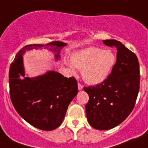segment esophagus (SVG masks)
<instances>
[{
    "mask_svg": "<svg viewBox=\"0 0 148 148\" xmlns=\"http://www.w3.org/2000/svg\"><path fill=\"white\" fill-rule=\"evenodd\" d=\"M83 88H84V86L82 85L81 84H80V83H78V89L79 90H82Z\"/></svg>",
    "mask_w": 148,
    "mask_h": 148,
    "instance_id": "esophagus-1",
    "label": "esophagus"
}]
</instances>
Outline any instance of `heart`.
Masks as SVG:
<instances>
[{
    "label": "heart",
    "instance_id": "heart-1",
    "mask_svg": "<svg viewBox=\"0 0 148 148\" xmlns=\"http://www.w3.org/2000/svg\"><path fill=\"white\" fill-rule=\"evenodd\" d=\"M74 66L82 70V77L89 84L102 83L109 76L116 63V56L110 50H103L99 48L89 47L78 51L71 56Z\"/></svg>",
    "mask_w": 148,
    "mask_h": 148
}]
</instances>
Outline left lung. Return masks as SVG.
Here are the masks:
<instances>
[{
    "mask_svg": "<svg viewBox=\"0 0 148 148\" xmlns=\"http://www.w3.org/2000/svg\"><path fill=\"white\" fill-rule=\"evenodd\" d=\"M103 43L116 48V61L111 73L102 83L85 86L89 95L86 114L89 125L95 130L116 127L132 111L139 91V63L134 53L116 40Z\"/></svg>",
    "mask_w": 148,
    "mask_h": 148,
    "instance_id": "8db88e82",
    "label": "left lung"
}]
</instances>
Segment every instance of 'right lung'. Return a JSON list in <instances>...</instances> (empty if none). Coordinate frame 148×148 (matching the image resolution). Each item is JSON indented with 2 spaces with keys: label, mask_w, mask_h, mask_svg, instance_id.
I'll return each mask as SVG.
<instances>
[{
  "label": "right lung",
  "mask_w": 148,
  "mask_h": 148,
  "mask_svg": "<svg viewBox=\"0 0 148 148\" xmlns=\"http://www.w3.org/2000/svg\"><path fill=\"white\" fill-rule=\"evenodd\" d=\"M67 44L53 41L46 45L30 44L17 53L9 71L11 101L18 114L32 126L39 130L51 131L62 123L68 107L77 94V82L73 77H65L56 71L47 72L37 77L26 76L22 55L26 50L42 48L59 52Z\"/></svg>",
  "instance_id": "add662e5"
}]
</instances>
